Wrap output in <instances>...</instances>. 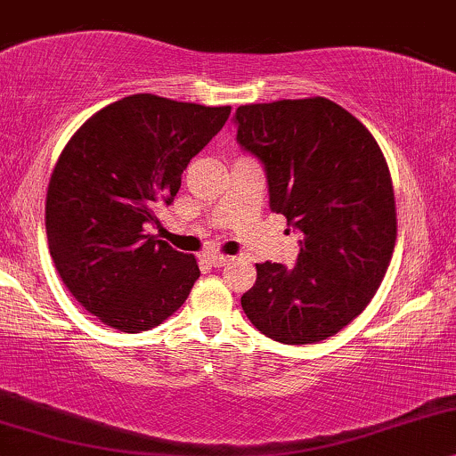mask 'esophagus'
<instances>
[{"label": "esophagus", "instance_id": "esophagus-1", "mask_svg": "<svg viewBox=\"0 0 456 456\" xmlns=\"http://www.w3.org/2000/svg\"><path fill=\"white\" fill-rule=\"evenodd\" d=\"M207 260H209V264L213 268H224V266H228L230 262L234 260V257H230V256H217V254H211L209 257H207Z\"/></svg>", "mask_w": 456, "mask_h": 456}]
</instances>
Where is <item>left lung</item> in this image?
I'll return each instance as SVG.
<instances>
[{
    "instance_id": "8db88e82",
    "label": "left lung",
    "mask_w": 456,
    "mask_h": 456,
    "mask_svg": "<svg viewBox=\"0 0 456 456\" xmlns=\"http://www.w3.org/2000/svg\"><path fill=\"white\" fill-rule=\"evenodd\" d=\"M237 142L264 165L271 209L302 232L294 268L256 264L240 305L283 345L330 338L372 300L397 239L391 173L372 133L325 97L240 105Z\"/></svg>"
}]
</instances>
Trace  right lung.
Masks as SVG:
<instances>
[{"mask_svg": "<svg viewBox=\"0 0 456 456\" xmlns=\"http://www.w3.org/2000/svg\"><path fill=\"white\" fill-rule=\"evenodd\" d=\"M230 108L131 94L88 118L61 151L46 194L50 256L65 288L110 328L139 334L183 305L196 257L145 224L175 199L188 162Z\"/></svg>", "mask_w": 456, "mask_h": 456, "instance_id": "obj_1", "label": "right lung"}]
</instances>
